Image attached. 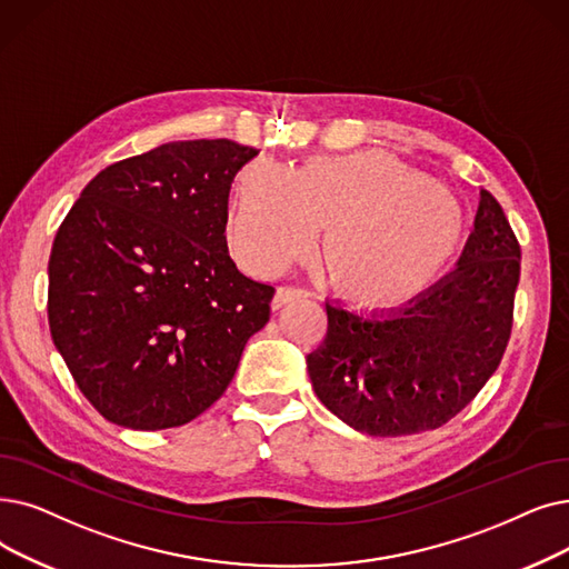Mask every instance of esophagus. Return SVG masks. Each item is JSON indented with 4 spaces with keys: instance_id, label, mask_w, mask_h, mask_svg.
Masks as SVG:
<instances>
[{
    "instance_id": "obj_1",
    "label": "esophagus",
    "mask_w": 569,
    "mask_h": 569,
    "mask_svg": "<svg viewBox=\"0 0 569 569\" xmlns=\"http://www.w3.org/2000/svg\"><path fill=\"white\" fill-rule=\"evenodd\" d=\"M307 290H302V288H279L277 290V295H274V300H271V307L274 309H281V307H286L288 302H295V300H300V298H307Z\"/></svg>"
}]
</instances>
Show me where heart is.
<instances>
[{"label":"heart","mask_w":569,"mask_h":569,"mask_svg":"<svg viewBox=\"0 0 569 569\" xmlns=\"http://www.w3.org/2000/svg\"><path fill=\"white\" fill-rule=\"evenodd\" d=\"M323 226L326 279L362 311L421 298L465 241L453 192L383 151L313 158L290 177L258 160L239 174L228 239L243 269L279 274L313 249Z\"/></svg>","instance_id":"1"}]
</instances>
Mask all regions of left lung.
<instances>
[{"mask_svg":"<svg viewBox=\"0 0 569 569\" xmlns=\"http://www.w3.org/2000/svg\"><path fill=\"white\" fill-rule=\"evenodd\" d=\"M521 246L500 202H481L458 269L390 316L326 305L328 332L307 356L318 400L372 437L441 428L496 372L511 337Z\"/></svg>","mask_w":569,"mask_h":569,"instance_id":"left-lung-1","label":"left lung"}]
</instances>
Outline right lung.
<instances>
[{
	"mask_svg": "<svg viewBox=\"0 0 569 569\" xmlns=\"http://www.w3.org/2000/svg\"><path fill=\"white\" fill-rule=\"evenodd\" d=\"M258 156L230 139L171 141L102 169L56 234L48 326L107 421L190 423L230 386L274 286L228 253V197Z\"/></svg>",
	"mask_w": 569,
	"mask_h": 569,
	"instance_id": "add662e5",
	"label": "right lung"
}]
</instances>
